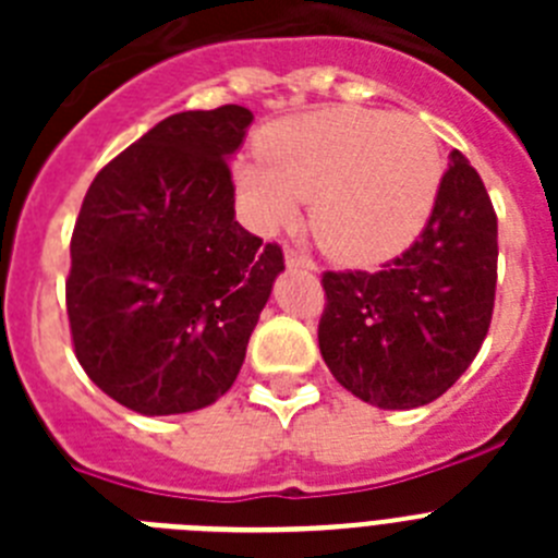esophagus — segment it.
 <instances>
[{
	"label": "esophagus",
	"instance_id": "1",
	"mask_svg": "<svg viewBox=\"0 0 558 558\" xmlns=\"http://www.w3.org/2000/svg\"><path fill=\"white\" fill-rule=\"evenodd\" d=\"M284 263H288L290 268H307V270L315 268L313 259H310L307 254H302V251H295V248L284 251Z\"/></svg>",
	"mask_w": 558,
	"mask_h": 558
}]
</instances>
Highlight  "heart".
Listing matches in <instances>:
<instances>
[{
  "mask_svg": "<svg viewBox=\"0 0 558 558\" xmlns=\"http://www.w3.org/2000/svg\"><path fill=\"white\" fill-rule=\"evenodd\" d=\"M441 153L411 117L332 106L276 122L263 153L236 161L248 218L270 231L310 201L315 243L340 263L391 259L418 236L441 186Z\"/></svg>",
  "mask_w": 558,
  "mask_h": 558,
  "instance_id": "heart-1",
  "label": "heart"
}]
</instances>
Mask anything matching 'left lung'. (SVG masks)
Segmentation results:
<instances>
[{
  "label": "left lung",
  "mask_w": 558,
  "mask_h": 558,
  "mask_svg": "<svg viewBox=\"0 0 558 558\" xmlns=\"http://www.w3.org/2000/svg\"><path fill=\"white\" fill-rule=\"evenodd\" d=\"M318 347L332 377L386 411L456 386L489 332L497 215L461 150L450 153L425 231L379 270H327Z\"/></svg>",
  "instance_id": "1"
}]
</instances>
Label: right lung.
Masks as SVG:
<instances>
[{
    "label": "right lung",
    "instance_id": "add662e5",
    "mask_svg": "<svg viewBox=\"0 0 558 558\" xmlns=\"http://www.w3.org/2000/svg\"><path fill=\"white\" fill-rule=\"evenodd\" d=\"M254 113H172L108 161L72 231L66 313L88 379L145 416L211 405L284 270L234 220L229 156Z\"/></svg>",
    "mask_w": 558,
    "mask_h": 558
}]
</instances>
